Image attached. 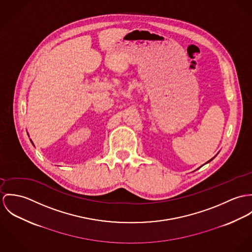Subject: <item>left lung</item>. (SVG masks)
Masks as SVG:
<instances>
[{"instance_id": "left-lung-1", "label": "left lung", "mask_w": 252, "mask_h": 252, "mask_svg": "<svg viewBox=\"0 0 252 252\" xmlns=\"http://www.w3.org/2000/svg\"><path fill=\"white\" fill-rule=\"evenodd\" d=\"M211 160H213V158H212V159H211ZM211 160H209V161H211ZM209 161H208V162H209Z\"/></svg>"}]
</instances>
